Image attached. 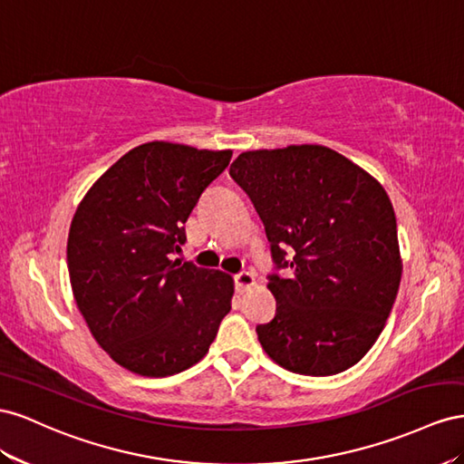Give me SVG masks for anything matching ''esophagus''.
<instances>
[{"mask_svg":"<svg viewBox=\"0 0 464 464\" xmlns=\"http://www.w3.org/2000/svg\"><path fill=\"white\" fill-rule=\"evenodd\" d=\"M255 284H256V280H255V276L250 274V272L235 274V287H237V291H239V294H245V291L253 287Z\"/></svg>","mask_w":464,"mask_h":464,"instance_id":"34e87169","label":"esophagus"}]
</instances>
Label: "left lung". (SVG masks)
Segmentation results:
<instances>
[{"label": "left lung", "instance_id": "left-lung-1", "mask_svg": "<svg viewBox=\"0 0 464 464\" xmlns=\"http://www.w3.org/2000/svg\"><path fill=\"white\" fill-rule=\"evenodd\" d=\"M266 229L276 314L256 334L287 372L326 377L372 350L399 294L402 262L385 188L324 145L245 151L229 169Z\"/></svg>", "mask_w": 464, "mask_h": 464}]
</instances>
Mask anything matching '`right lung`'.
<instances>
[{
    "label": "right lung",
    "instance_id": "add662e5",
    "mask_svg": "<svg viewBox=\"0 0 464 464\" xmlns=\"http://www.w3.org/2000/svg\"><path fill=\"white\" fill-rule=\"evenodd\" d=\"M231 155L138 145L75 211L68 237L75 303L99 346L130 372L167 377L192 367L231 311L229 274L173 260L190 211Z\"/></svg>",
    "mask_w": 464,
    "mask_h": 464
}]
</instances>
